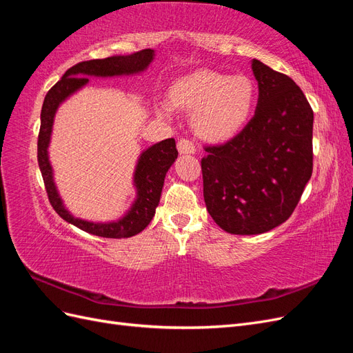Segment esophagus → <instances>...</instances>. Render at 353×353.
<instances>
[{
  "mask_svg": "<svg viewBox=\"0 0 353 353\" xmlns=\"http://www.w3.org/2000/svg\"><path fill=\"white\" fill-rule=\"evenodd\" d=\"M176 147H178V152L181 154H194L196 153L194 143L187 140V138H183V140H179Z\"/></svg>",
  "mask_w": 353,
  "mask_h": 353,
  "instance_id": "obj_1",
  "label": "esophagus"
}]
</instances>
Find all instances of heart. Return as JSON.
Returning a JSON list of instances; mask_svg holds the SVG:
<instances>
[{
  "instance_id": "heart-1",
  "label": "heart",
  "mask_w": 353,
  "mask_h": 353,
  "mask_svg": "<svg viewBox=\"0 0 353 353\" xmlns=\"http://www.w3.org/2000/svg\"><path fill=\"white\" fill-rule=\"evenodd\" d=\"M258 90L248 74L196 70L174 82L169 101L156 103V113L169 119L174 108L193 112L196 132L209 141H225L248 125L256 108Z\"/></svg>"
}]
</instances>
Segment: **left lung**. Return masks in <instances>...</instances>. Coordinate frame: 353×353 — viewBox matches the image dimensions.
Masks as SVG:
<instances>
[{
	"label": "left lung",
	"mask_w": 353,
	"mask_h": 353,
	"mask_svg": "<svg viewBox=\"0 0 353 353\" xmlns=\"http://www.w3.org/2000/svg\"><path fill=\"white\" fill-rule=\"evenodd\" d=\"M259 87L254 116L232 140L206 145L201 159L208 212L230 234L281 225L312 175L314 112L287 74L253 59Z\"/></svg>",
	"instance_id": "obj_1"
}]
</instances>
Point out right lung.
<instances>
[{
	"mask_svg": "<svg viewBox=\"0 0 353 353\" xmlns=\"http://www.w3.org/2000/svg\"><path fill=\"white\" fill-rule=\"evenodd\" d=\"M154 59V50L145 48L130 56H113L108 59H97L81 61L68 69L61 79L52 87L47 95L41 110V128L38 135V165L44 179L48 200L59 215L72 225L85 232L105 239H128L141 232L153 219L156 208L160 201V194L165 183L168 169L172 166L178 157V150L174 138L160 141L141 153L134 172V185L137 188V199L126 215L112 222H91L74 218L63 205L59 194L52 168L48 157V145L51 140L52 123L59 105L73 92H77L88 83L87 77L110 78L122 74H135L144 72Z\"/></svg>",
	"mask_w": 353,
	"mask_h": 353,
	"instance_id": "right-lung-1",
	"label": "right lung"
}]
</instances>
